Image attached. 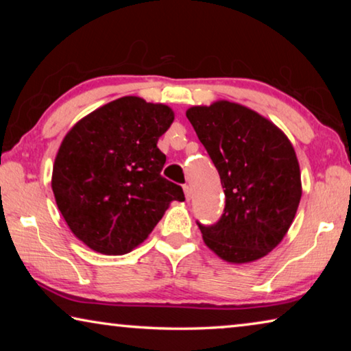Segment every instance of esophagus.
I'll use <instances>...</instances> for the list:
<instances>
[{
  "label": "esophagus",
  "mask_w": 351,
  "mask_h": 351,
  "mask_svg": "<svg viewBox=\"0 0 351 351\" xmlns=\"http://www.w3.org/2000/svg\"><path fill=\"white\" fill-rule=\"evenodd\" d=\"M184 193H186V199L187 201L192 198V189H190V186H184Z\"/></svg>",
  "instance_id": "1"
}]
</instances>
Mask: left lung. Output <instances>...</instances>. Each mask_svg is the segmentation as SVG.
Returning a JSON list of instances; mask_svg holds the SVG:
<instances>
[{
  "instance_id": "left-lung-1",
  "label": "left lung",
  "mask_w": 351,
  "mask_h": 351,
  "mask_svg": "<svg viewBox=\"0 0 351 351\" xmlns=\"http://www.w3.org/2000/svg\"><path fill=\"white\" fill-rule=\"evenodd\" d=\"M224 189L215 224L198 221L204 243L230 263L271 252L287 235L302 197L295 152L280 130L246 106L219 100L186 112Z\"/></svg>"
}]
</instances>
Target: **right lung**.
<instances>
[{"instance_id":"obj_1","label":"right lung","mask_w":351,"mask_h":351,"mask_svg":"<svg viewBox=\"0 0 351 351\" xmlns=\"http://www.w3.org/2000/svg\"><path fill=\"white\" fill-rule=\"evenodd\" d=\"M167 105L127 96L83 117L64 136L52 170L58 210L93 251L122 255L144 241L182 187L161 175L158 139L173 122Z\"/></svg>"}]
</instances>
